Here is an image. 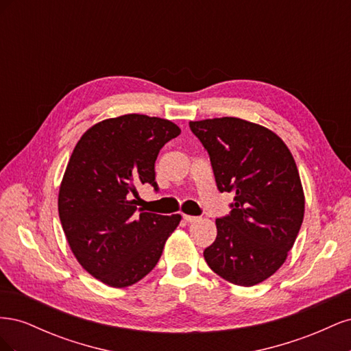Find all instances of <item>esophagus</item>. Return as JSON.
<instances>
[{"label":"esophagus","instance_id":"esophagus-1","mask_svg":"<svg viewBox=\"0 0 351 351\" xmlns=\"http://www.w3.org/2000/svg\"><path fill=\"white\" fill-rule=\"evenodd\" d=\"M183 218L186 222H196L199 219L197 217H193V215H183Z\"/></svg>","mask_w":351,"mask_h":351}]
</instances>
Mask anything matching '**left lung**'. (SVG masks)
Masks as SVG:
<instances>
[{
	"instance_id": "left-lung-1",
	"label": "left lung",
	"mask_w": 351,
	"mask_h": 351,
	"mask_svg": "<svg viewBox=\"0 0 351 351\" xmlns=\"http://www.w3.org/2000/svg\"><path fill=\"white\" fill-rule=\"evenodd\" d=\"M209 154L219 192H234L228 217L205 249L209 268L241 287L277 272L304 217V192L294 158L278 134L236 117L190 121Z\"/></svg>"
}]
</instances>
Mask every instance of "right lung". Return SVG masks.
<instances>
[{"mask_svg": "<svg viewBox=\"0 0 351 351\" xmlns=\"http://www.w3.org/2000/svg\"><path fill=\"white\" fill-rule=\"evenodd\" d=\"M182 130L169 120L125 114L93 124L69 159L58 214L69 246L92 277L124 289L149 274L182 215L137 214V186L155 182L159 149Z\"/></svg>", "mask_w": 351, "mask_h": 351, "instance_id": "obj_1", "label": "right lung"}]
</instances>
